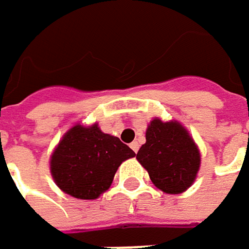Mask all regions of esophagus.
<instances>
[{"label":"esophagus","mask_w":249,"mask_h":249,"mask_svg":"<svg viewBox=\"0 0 249 249\" xmlns=\"http://www.w3.org/2000/svg\"><path fill=\"white\" fill-rule=\"evenodd\" d=\"M129 147H131V149H132L134 152H137V151L140 149V144H138L137 141H134V142H131V144H129Z\"/></svg>","instance_id":"obj_1"}]
</instances>
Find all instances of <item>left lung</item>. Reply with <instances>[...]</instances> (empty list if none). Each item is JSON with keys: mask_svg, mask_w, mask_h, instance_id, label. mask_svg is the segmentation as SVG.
Returning <instances> with one entry per match:
<instances>
[{"mask_svg": "<svg viewBox=\"0 0 249 249\" xmlns=\"http://www.w3.org/2000/svg\"><path fill=\"white\" fill-rule=\"evenodd\" d=\"M145 144L137 154L152 184L165 194L185 192L196 179L201 152L188 129L175 120L152 118L145 131Z\"/></svg>", "mask_w": 249, "mask_h": 249, "instance_id": "8db88e82", "label": "left lung"}]
</instances>
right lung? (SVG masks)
<instances>
[{
	"mask_svg": "<svg viewBox=\"0 0 249 249\" xmlns=\"http://www.w3.org/2000/svg\"><path fill=\"white\" fill-rule=\"evenodd\" d=\"M135 152L98 124L72 125L50 158V171L62 192L78 199H97L108 191L118 167Z\"/></svg>",
	"mask_w": 249,
	"mask_h": 249,
	"instance_id": "right-lung-1",
	"label": "right lung"
}]
</instances>
